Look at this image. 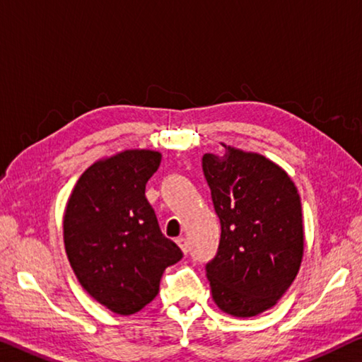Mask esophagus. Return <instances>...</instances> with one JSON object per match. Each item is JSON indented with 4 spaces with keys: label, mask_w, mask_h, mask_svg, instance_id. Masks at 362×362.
<instances>
[{
    "label": "esophagus",
    "mask_w": 362,
    "mask_h": 362,
    "mask_svg": "<svg viewBox=\"0 0 362 362\" xmlns=\"http://www.w3.org/2000/svg\"><path fill=\"white\" fill-rule=\"evenodd\" d=\"M177 245L180 246V250L183 251V253H188V242H187V238H183V237H180V238H177Z\"/></svg>",
    "instance_id": "1"
}]
</instances>
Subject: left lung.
<instances>
[{
	"label": "left lung",
	"mask_w": 362,
	"mask_h": 362,
	"mask_svg": "<svg viewBox=\"0 0 362 362\" xmlns=\"http://www.w3.org/2000/svg\"><path fill=\"white\" fill-rule=\"evenodd\" d=\"M203 172L221 221L219 248L206 264L212 298L223 313L253 317L272 308L300 271V194L272 160L230 146L223 156L204 154Z\"/></svg>",
	"instance_id": "left-lung-1"
}]
</instances>
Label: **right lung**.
Segmentation results:
<instances>
[{
	"label": "right lung",
	"mask_w": 362,
	"mask_h": 362,
	"mask_svg": "<svg viewBox=\"0 0 362 362\" xmlns=\"http://www.w3.org/2000/svg\"><path fill=\"white\" fill-rule=\"evenodd\" d=\"M160 154L127 150L98 160L74 187L64 214V245L80 285L120 315L156 298L165 267L182 250L160 232L145 188Z\"/></svg>",
	"instance_id": "add662e5"
}]
</instances>
